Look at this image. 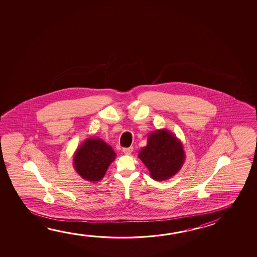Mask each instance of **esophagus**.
Listing matches in <instances>:
<instances>
[{"mask_svg":"<svg viewBox=\"0 0 257 257\" xmlns=\"http://www.w3.org/2000/svg\"><path fill=\"white\" fill-rule=\"evenodd\" d=\"M134 151V148L129 147V148H123L122 149V152L125 154V155H130L131 153L133 152Z\"/></svg>","mask_w":257,"mask_h":257,"instance_id":"esophagus-1","label":"esophagus"}]
</instances>
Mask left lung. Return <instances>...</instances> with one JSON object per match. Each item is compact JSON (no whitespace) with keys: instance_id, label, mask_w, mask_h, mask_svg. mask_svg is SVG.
I'll use <instances>...</instances> for the list:
<instances>
[{"instance_id":"8db88e82","label":"left lung","mask_w":257,"mask_h":257,"mask_svg":"<svg viewBox=\"0 0 257 257\" xmlns=\"http://www.w3.org/2000/svg\"><path fill=\"white\" fill-rule=\"evenodd\" d=\"M138 158L147 167L152 179L164 181L181 169L185 153L176 135L167 129H160L149 134L147 145L141 149Z\"/></svg>"}]
</instances>
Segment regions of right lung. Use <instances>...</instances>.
<instances>
[{
    "mask_svg": "<svg viewBox=\"0 0 257 257\" xmlns=\"http://www.w3.org/2000/svg\"><path fill=\"white\" fill-rule=\"evenodd\" d=\"M116 154L112 147L100 138H88L73 155L76 172L86 181L98 182L105 175Z\"/></svg>",
    "mask_w": 257,
    "mask_h": 257,
    "instance_id": "1",
    "label": "right lung"
}]
</instances>
